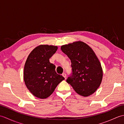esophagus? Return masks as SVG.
Here are the masks:
<instances>
[{"label": "esophagus", "mask_w": 124, "mask_h": 124, "mask_svg": "<svg viewBox=\"0 0 124 124\" xmlns=\"http://www.w3.org/2000/svg\"><path fill=\"white\" fill-rule=\"evenodd\" d=\"M62 76H63V77H64L65 78H66V76H67V75H66V74H65V73H62Z\"/></svg>", "instance_id": "esophagus-1"}]
</instances>
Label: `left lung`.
Returning a JSON list of instances; mask_svg holds the SVG:
<instances>
[{"instance_id": "1", "label": "left lung", "mask_w": 124, "mask_h": 124, "mask_svg": "<svg viewBox=\"0 0 124 124\" xmlns=\"http://www.w3.org/2000/svg\"><path fill=\"white\" fill-rule=\"evenodd\" d=\"M61 49L71 62L72 73L67 82L80 95L93 94L101 83L103 71L93 49L83 41L63 45Z\"/></svg>"}]
</instances>
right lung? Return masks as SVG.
<instances>
[{
  "label": "right lung",
  "instance_id": "right-lung-1",
  "mask_svg": "<svg viewBox=\"0 0 124 124\" xmlns=\"http://www.w3.org/2000/svg\"><path fill=\"white\" fill-rule=\"evenodd\" d=\"M57 49V46L41 45L32 50L25 62L23 72L25 84L31 93L38 98L49 96L64 79L55 71V65L49 62Z\"/></svg>",
  "mask_w": 124,
  "mask_h": 124
}]
</instances>
